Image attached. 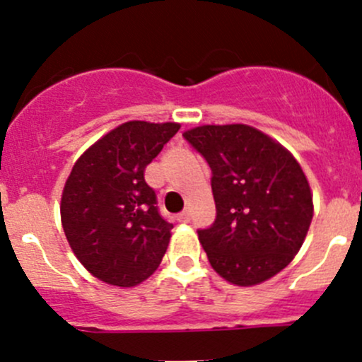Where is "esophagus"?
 Returning <instances> with one entry per match:
<instances>
[{
  "instance_id": "obj_1",
  "label": "esophagus",
  "mask_w": 362,
  "mask_h": 362,
  "mask_svg": "<svg viewBox=\"0 0 362 362\" xmlns=\"http://www.w3.org/2000/svg\"><path fill=\"white\" fill-rule=\"evenodd\" d=\"M177 220H178V222H189V220H191V213H189L187 210H185V211H182L180 213V215H178L177 216Z\"/></svg>"
}]
</instances>
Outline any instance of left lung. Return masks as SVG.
<instances>
[{
    "instance_id": "obj_1",
    "label": "left lung",
    "mask_w": 362,
    "mask_h": 362,
    "mask_svg": "<svg viewBox=\"0 0 362 362\" xmlns=\"http://www.w3.org/2000/svg\"><path fill=\"white\" fill-rule=\"evenodd\" d=\"M184 139L211 168L216 216L197 229L211 267L238 286L271 279L298 253L310 226L312 194L300 165L246 124H206Z\"/></svg>"
}]
</instances>
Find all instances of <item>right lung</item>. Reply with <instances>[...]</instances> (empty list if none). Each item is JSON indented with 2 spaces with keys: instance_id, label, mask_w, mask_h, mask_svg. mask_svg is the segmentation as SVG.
I'll use <instances>...</instances> for the list:
<instances>
[{
  "instance_id": "1",
  "label": "right lung",
  "mask_w": 362,
  "mask_h": 362,
  "mask_svg": "<svg viewBox=\"0 0 362 362\" xmlns=\"http://www.w3.org/2000/svg\"><path fill=\"white\" fill-rule=\"evenodd\" d=\"M178 128L128 121L95 142L67 178L64 232L78 260L104 283L135 286L165 257L173 226L159 213L144 171Z\"/></svg>"
}]
</instances>
